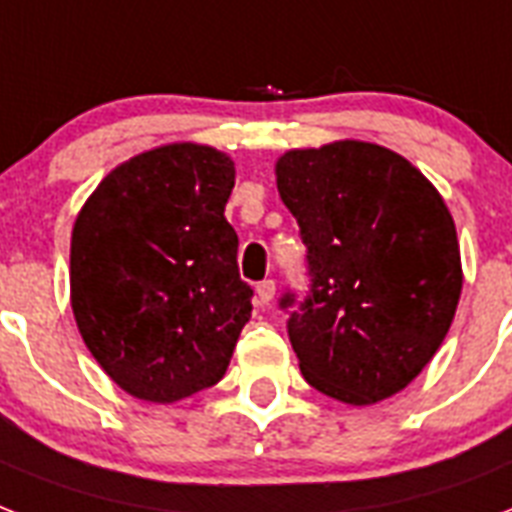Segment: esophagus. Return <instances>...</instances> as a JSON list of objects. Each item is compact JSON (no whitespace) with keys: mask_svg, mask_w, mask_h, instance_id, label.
<instances>
[{"mask_svg":"<svg viewBox=\"0 0 512 512\" xmlns=\"http://www.w3.org/2000/svg\"><path fill=\"white\" fill-rule=\"evenodd\" d=\"M256 299H259V304H269L275 299V280H261L256 285Z\"/></svg>","mask_w":512,"mask_h":512,"instance_id":"obj_1","label":"esophagus"}]
</instances>
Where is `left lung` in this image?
I'll use <instances>...</instances> for the list:
<instances>
[{
  "instance_id": "1",
  "label": "left lung",
  "mask_w": 512,
  "mask_h": 512,
  "mask_svg": "<svg viewBox=\"0 0 512 512\" xmlns=\"http://www.w3.org/2000/svg\"><path fill=\"white\" fill-rule=\"evenodd\" d=\"M275 176L312 275L288 320L301 374L350 406L392 398L433 360L462 293L441 192L406 157L355 138L291 149Z\"/></svg>"
}]
</instances>
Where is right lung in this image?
Instances as JSON below:
<instances>
[{
	"mask_svg": "<svg viewBox=\"0 0 512 512\" xmlns=\"http://www.w3.org/2000/svg\"><path fill=\"white\" fill-rule=\"evenodd\" d=\"M235 162L178 141L120 162L71 229V310L114 384L146 403H176L227 374L251 320L224 219Z\"/></svg>",
	"mask_w": 512,
	"mask_h": 512,
	"instance_id": "1",
	"label": "right lung"
}]
</instances>
